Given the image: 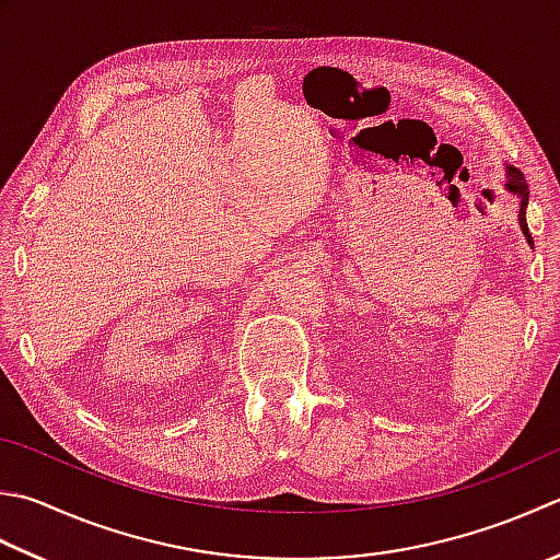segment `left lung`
Wrapping results in <instances>:
<instances>
[{"label":"left lung","mask_w":560,"mask_h":560,"mask_svg":"<svg viewBox=\"0 0 560 560\" xmlns=\"http://www.w3.org/2000/svg\"><path fill=\"white\" fill-rule=\"evenodd\" d=\"M505 189L510 194H517L520 196V228L524 237H527V243L534 247V240H532V233H529V225H527V203H529V189H527V182H524L522 172L517 167H512V164H508V184Z\"/></svg>","instance_id":"1"}]
</instances>
